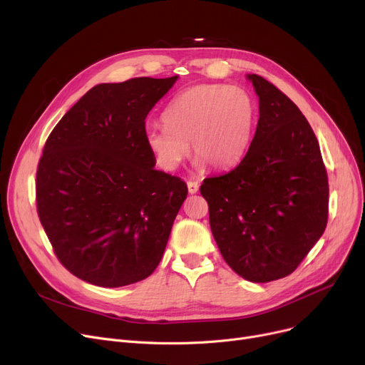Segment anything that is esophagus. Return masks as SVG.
I'll return each mask as SVG.
<instances>
[{"mask_svg":"<svg viewBox=\"0 0 365 365\" xmlns=\"http://www.w3.org/2000/svg\"><path fill=\"white\" fill-rule=\"evenodd\" d=\"M186 185H187L189 194H197V192H198V187H200L198 182H195V180H187Z\"/></svg>","mask_w":365,"mask_h":365,"instance_id":"34e87169","label":"esophagus"}]
</instances>
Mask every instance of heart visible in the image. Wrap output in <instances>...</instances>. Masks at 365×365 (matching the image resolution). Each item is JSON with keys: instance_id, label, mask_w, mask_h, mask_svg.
<instances>
[{"instance_id": "heart-1", "label": "heart", "mask_w": 365, "mask_h": 365, "mask_svg": "<svg viewBox=\"0 0 365 365\" xmlns=\"http://www.w3.org/2000/svg\"><path fill=\"white\" fill-rule=\"evenodd\" d=\"M253 119L255 101L246 89L201 83L171 100L164 122L146 125L145 141L156 165L167 171L182 164L189 143L197 165L227 168L243 156Z\"/></svg>"}]
</instances>
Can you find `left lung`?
<instances>
[{"instance_id":"1","label":"left lung","mask_w":365,"mask_h":365,"mask_svg":"<svg viewBox=\"0 0 365 365\" xmlns=\"http://www.w3.org/2000/svg\"><path fill=\"white\" fill-rule=\"evenodd\" d=\"M259 98L255 135L240 164L204 179L212 234L243 279L289 276L321 239L328 176L318 138L299 108L273 83L247 74Z\"/></svg>"}]
</instances>
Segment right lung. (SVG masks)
<instances>
[{
	"instance_id": "add662e5",
	"label": "right lung",
	"mask_w": 365,
	"mask_h": 365,
	"mask_svg": "<svg viewBox=\"0 0 365 365\" xmlns=\"http://www.w3.org/2000/svg\"><path fill=\"white\" fill-rule=\"evenodd\" d=\"M178 76L89 89L46 140L36 200L59 262L76 277L119 288L160 264L186 183L155 170L146 116Z\"/></svg>"
}]
</instances>
